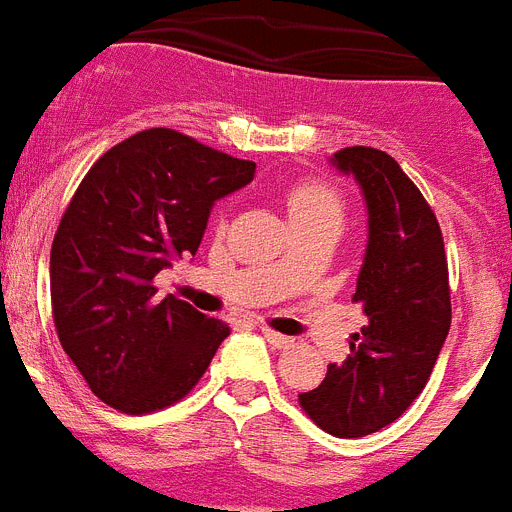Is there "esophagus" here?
<instances>
[{"instance_id": "obj_1", "label": "esophagus", "mask_w": 512, "mask_h": 512, "mask_svg": "<svg viewBox=\"0 0 512 512\" xmlns=\"http://www.w3.org/2000/svg\"><path fill=\"white\" fill-rule=\"evenodd\" d=\"M261 335H264L266 340H269L271 345H274V348H289V345H292V342H294V337L281 335V332L269 330V327H261Z\"/></svg>"}]
</instances>
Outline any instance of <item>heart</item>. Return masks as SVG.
Returning a JSON list of instances; mask_svg holds the SVG:
<instances>
[{
	"label": "heart",
	"mask_w": 512,
	"mask_h": 512,
	"mask_svg": "<svg viewBox=\"0 0 512 512\" xmlns=\"http://www.w3.org/2000/svg\"><path fill=\"white\" fill-rule=\"evenodd\" d=\"M284 208H287L289 223H342L345 218V200L340 192L325 180H304L292 182L284 190ZM223 223V215H218Z\"/></svg>",
	"instance_id": "heart-1"
}]
</instances>
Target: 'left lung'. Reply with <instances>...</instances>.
I'll list each match as a JSON object with an SVG mask.
<instances>
[{
  "instance_id": "obj_1",
  "label": "left lung",
  "mask_w": 512,
  "mask_h": 512,
  "mask_svg": "<svg viewBox=\"0 0 512 512\" xmlns=\"http://www.w3.org/2000/svg\"><path fill=\"white\" fill-rule=\"evenodd\" d=\"M332 162L353 172L368 205V251L353 302L368 325L299 406L335 437H365L416 401L452 325L449 266L439 220L391 154L345 147Z\"/></svg>"
}]
</instances>
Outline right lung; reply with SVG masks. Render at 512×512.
Wrapping results in <instances>:
<instances>
[{"label": "right lung", "mask_w": 512, "mask_h": 512, "mask_svg": "<svg viewBox=\"0 0 512 512\" xmlns=\"http://www.w3.org/2000/svg\"><path fill=\"white\" fill-rule=\"evenodd\" d=\"M256 164L175 129H147L96 159L70 198L50 251L58 340L88 388L121 414L167 409L198 386L228 325L154 276L198 251L215 200Z\"/></svg>", "instance_id": "obj_1"}]
</instances>
